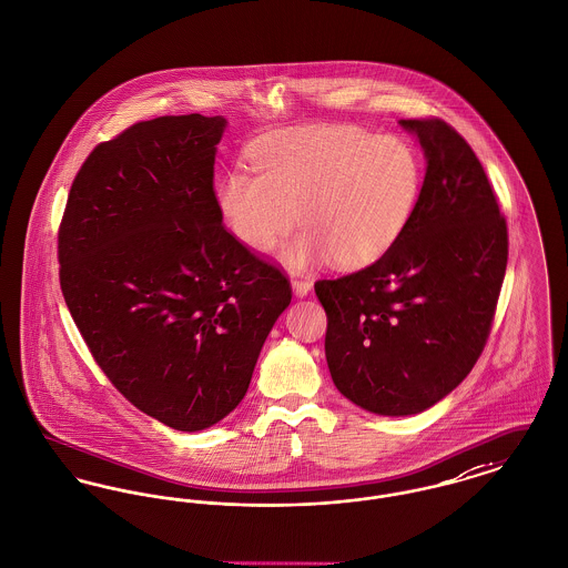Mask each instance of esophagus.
<instances>
[{"label":"esophagus","mask_w":568,"mask_h":568,"mask_svg":"<svg viewBox=\"0 0 568 568\" xmlns=\"http://www.w3.org/2000/svg\"><path fill=\"white\" fill-rule=\"evenodd\" d=\"M310 291H312V282L310 280H293V293L297 297L310 295Z\"/></svg>","instance_id":"1"}]
</instances>
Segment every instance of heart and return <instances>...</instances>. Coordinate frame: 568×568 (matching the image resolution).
Returning a JSON list of instances; mask_svg holds the SVG:
<instances>
[{
    "label": "heart",
    "mask_w": 568,
    "mask_h": 568,
    "mask_svg": "<svg viewBox=\"0 0 568 568\" xmlns=\"http://www.w3.org/2000/svg\"><path fill=\"white\" fill-rule=\"evenodd\" d=\"M256 174L232 170L217 185V206L234 239L252 252L273 250L300 222L282 252L291 268L332 258L341 268L377 263L416 211L422 163L398 138L353 124H305L261 138Z\"/></svg>",
    "instance_id": "obj_1"
}]
</instances>
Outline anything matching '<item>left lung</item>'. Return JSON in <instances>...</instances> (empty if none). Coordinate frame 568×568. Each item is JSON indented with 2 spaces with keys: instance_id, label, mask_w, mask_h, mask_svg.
Wrapping results in <instances>:
<instances>
[{
  "instance_id": "8db88e82",
  "label": "left lung",
  "mask_w": 568,
  "mask_h": 568,
  "mask_svg": "<svg viewBox=\"0 0 568 568\" xmlns=\"http://www.w3.org/2000/svg\"><path fill=\"white\" fill-rule=\"evenodd\" d=\"M426 174L394 247L318 280L325 357L342 396L378 416H416L469 375L491 332L508 232L471 146L444 120H400Z\"/></svg>"
}]
</instances>
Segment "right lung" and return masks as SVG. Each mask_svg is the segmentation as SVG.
Returning <instances> with one entry per match:
<instances>
[{"mask_svg":"<svg viewBox=\"0 0 568 568\" xmlns=\"http://www.w3.org/2000/svg\"><path fill=\"white\" fill-rule=\"evenodd\" d=\"M222 115H161L99 144L58 234L60 286L115 389L195 433L243 400L291 303L280 268L241 245L213 191Z\"/></svg>","mask_w":568,"mask_h":568,"instance_id":"add662e5","label":"right lung"}]
</instances>
